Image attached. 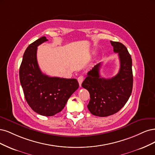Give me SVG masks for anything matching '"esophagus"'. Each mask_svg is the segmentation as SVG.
Here are the masks:
<instances>
[{"label":"esophagus","instance_id":"34e87169","mask_svg":"<svg viewBox=\"0 0 155 155\" xmlns=\"http://www.w3.org/2000/svg\"><path fill=\"white\" fill-rule=\"evenodd\" d=\"M84 76H82V75H81L78 78V82L79 83L80 87H81V86H82V82L84 81Z\"/></svg>","mask_w":155,"mask_h":155}]
</instances>
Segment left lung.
<instances>
[{"instance_id":"left-lung-1","label":"left lung","mask_w":155,"mask_h":155,"mask_svg":"<svg viewBox=\"0 0 155 155\" xmlns=\"http://www.w3.org/2000/svg\"><path fill=\"white\" fill-rule=\"evenodd\" d=\"M113 51L117 53L120 67L117 75L104 78L100 75L101 63L94 66L87 73L82 84L90 94L87 105L93 115L104 117L117 113L124 106L131 96L133 89L132 59L127 49L120 42L110 41Z\"/></svg>"}]
</instances>
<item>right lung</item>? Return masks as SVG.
<instances>
[{
  "instance_id": "obj_1",
  "label": "right lung",
  "mask_w": 155,
  "mask_h": 155,
  "mask_svg": "<svg viewBox=\"0 0 155 155\" xmlns=\"http://www.w3.org/2000/svg\"><path fill=\"white\" fill-rule=\"evenodd\" d=\"M46 41V37H42L29 45L24 53L19 77L29 107L41 115L50 117L62 110L79 84L77 79L51 77L42 73L37 51L39 45Z\"/></svg>"
}]
</instances>
